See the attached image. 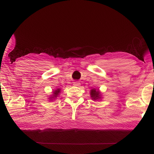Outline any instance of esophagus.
<instances>
[{"instance_id":"esophagus-1","label":"esophagus","mask_w":154,"mask_h":154,"mask_svg":"<svg viewBox=\"0 0 154 154\" xmlns=\"http://www.w3.org/2000/svg\"><path fill=\"white\" fill-rule=\"evenodd\" d=\"M80 84H81L79 83V82H74L73 85L74 86H80Z\"/></svg>"}]
</instances>
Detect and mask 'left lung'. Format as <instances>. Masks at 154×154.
Masks as SVG:
<instances>
[{"mask_svg":"<svg viewBox=\"0 0 154 154\" xmlns=\"http://www.w3.org/2000/svg\"><path fill=\"white\" fill-rule=\"evenodd\" d=\"M90 96L91 99L94 101L101 100L102 98L101 93L99 89L93 88L90 91Z\"/></svg>","mask_w":154,"mask_h":154,"instance_id":"8db88e82","label":"left lung"}]
</instances>
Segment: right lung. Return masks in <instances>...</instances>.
<instances>
[{
	"instance_id": "right-lung-1",
	"label": "right lung",
	"mask_w": 154,
	"mask_h": 154,
	"mask_svg": "<svg viewBox=\"0 0 154 154\" xmlns=\"http://www.w3.org/2000/svg\"><path fill=\"white\" fill-rule=\"evenodd\" d=\"M61 93V89L60 88H57L55 90H53V91L52 92V94L51 95V96H49V101H54L55 99H56L57 97H58V96L60 95Z\"/></svg>"
}]
</instances>
